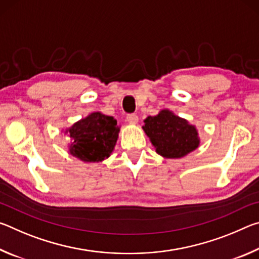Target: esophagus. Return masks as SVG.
<instances>
[{
  "label": "esophagus",
  "mask_w": 259,
  "mask_h": 259,
  "mask_svg": "<svg viewBox=\"0 0 259 259\" xmlns=\"http://www.w3.org/2000/svg\"><path fill=\"white\" fill-rule=\"evenodd\" d=\"M126 121H128L131 124H137L138 116L136 115V114H129V115H126Z\"/></svg>",
  "instance_id": "obj_1"
}]
</instances>
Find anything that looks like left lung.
<instances>
[{
	"label": "left lung",
	"instance_id": "obj_1",
	"mask_svg": "<svg viewBox=\"0 0 259 259\" xmlns=\"http://www.w3.org/2000/svg\"><path fill=\"white\" fill-rule=\"evenodd\" d=\"M144 123L143 130L155 152L165 159H181L200 145L196 126L169 109H162L155 116H147Z\"/></svg>",
	"mask_w": 259,
	"mask_h": 259
}]
</instances>
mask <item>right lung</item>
I'll return each instance as SVG.
<instances>
[{
  "label": "right lung",
  "instance_id": "obj_1",
  "mask_svg": "<svg viewBox=\"0 0 259 259\" xmlns=\"http://www.w3.org/2000/svg\"><path fill=\"white\" fill-rule=\"evenodd\" d=\"M120 126L113 116L94 112L64 131L71 138L69 154L87 163L102 162L112 154Z\"/></svg>",
  "mask_w": 259,
  "mask_h": 259
}]
</instances>
